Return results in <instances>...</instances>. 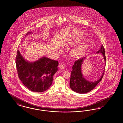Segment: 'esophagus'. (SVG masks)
I'll return each mask as SVG.
<instances>
[{
	"mask_svg": "<svg viewBox=\"0 0 123 123\" xmlns=\"http://www.w3.org/2000/svg\"><path fill=\"white\" fill-rule=\"evenodd\" d=\"M59 68L61 69H63L64 68V66L63 64H60L59 65Z\"/></svg>",
	"mask_w": 123,
	"mask_h": 123,
	"instance_id": "1",
	"label": "esophagus"
}]
</instances>
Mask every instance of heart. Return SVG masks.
Returning a JSON list of instances; mask_svg holds the SVG:
<instances>
[{"instance_id":"1","label":"heart","mask_w":123,"mask_h":123,"mask_svg":"<svg viewBox=\"0 0 123 123\" xmlns=\"http://www.w3.org/2000/svg\"><path fill=\"white\" fill-rule=\"evenodd\" d=\"M82 40L81 37H74L71 39L70 44L71 45H75L79 44ZM89 47L88 42H84L78 46L71 49L70 56L74 58H78L81 57L87 52Z\"/></svg>"}]
</instances>
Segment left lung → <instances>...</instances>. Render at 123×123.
<instances>
[{
    "label": "left lung",
    "instance_id": "left-lung-1",
    "mask_svg": "<svg viewBox=\"0 0 123 123\" xmlns=\"http://www.w3.org/2000/svg\"><path fill=\"white\" fill-rule=\"evenodd\" d=\"M96 53L101 54L103 59L105 62V65L106 60L105 52V49L102 45L100 47L99 50L96 52ZM86 58V57H83L76 61L72 66V70L71 72L70 82V88L74 92L79 94L87 93L93 89L101 80L104 75V68L100 77L97 80L91 81L85 78L82 73V65L84 61Z\"/></svg>",
    "mask_w": 123,
    "mask_h": 123
}]
</instances>
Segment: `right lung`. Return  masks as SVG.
Wrapping results in <instances>:
<instances>
[{"label": "right lung", "instance_id": "1", "mask_svg": "<svg viewBox=\"0 0 123 123\" xmlns=\"http://www.w3.org/2000/svg\"><path fill=\"white\" fill-rule=\"evenodd\" d=\"M33 34L28 32L27 35ZM16 64L19 79L30 90L43 92L51 86L53 76L58 70L59 62L45 56L34 62L24 59L18 50Z\"/></svg>", "mask_w": 123, "mask_h": 123}]
</instances>
